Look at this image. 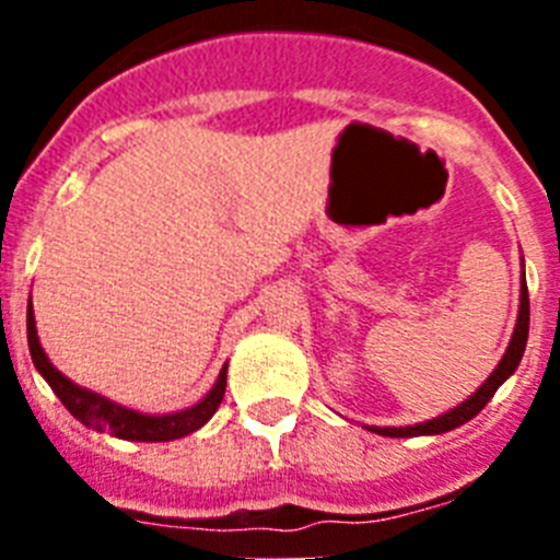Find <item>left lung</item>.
Returning a JSON list of instances; mask_svg holds the SVG:
<instances>
[{
    "label": "left lung",
    "instance_id": "8db88e82",
    "mask_svg": "<svg viewBox=\"0 0 560 560\" xmlns=\"http://www.w3.org/2000/svg\"><path fill=\"white\" fill-rule=\"evenodd\" d=\"M527 330H530V296H527V283H524V271H522V305H518V319H516V328H513L511 345H508L502 361H499L497 370L488 375V381H485L482 387H479L471 398H465L459 407L448 409L446 415H438V418L427 420V423H415V427H368V429L375 434H384V438H420V434L452 432V429L468 423V420L477 418V415L482 412L485 404L493 398V393L502 387L504 381L516 373L518 361H522L524 355V348H527Z\"/></svg>",
    "mask_w": 560,
    "mask_h": 560
}]
</instances>
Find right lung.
<instances>
[{
  "label": "right lung",
  "instance_id": "right-lung-1",
  "mask_svg": "<svg viewBox=\"0 0 560 560\" xmlns=\"http://www.w3.org/2000/svg\"><path fill=\"white\" fill-rule=\"evenodd\" d=\"M27 345L30 355H33V364H36L38 373L44 375L52 393L61 398L63 407L81 420L83 427L95 429V432H106L112 438L120 440H137V443H165V440H179L185 434L196 432L207 423V420L215 415V409L221 407V398H224L226 389V364L219 373V381L212 384L210 393L190 409H182V412L173 415H142L133 412V409L120 407V404H112L108 398L97 393H89V389L78 387L61 370L52 368V361L44 353L42 341L36 334V316H33V305L27 303Z\"/></svg>",
  "mask_w": 560,
  "mask_h": 560
}]
</instances>
